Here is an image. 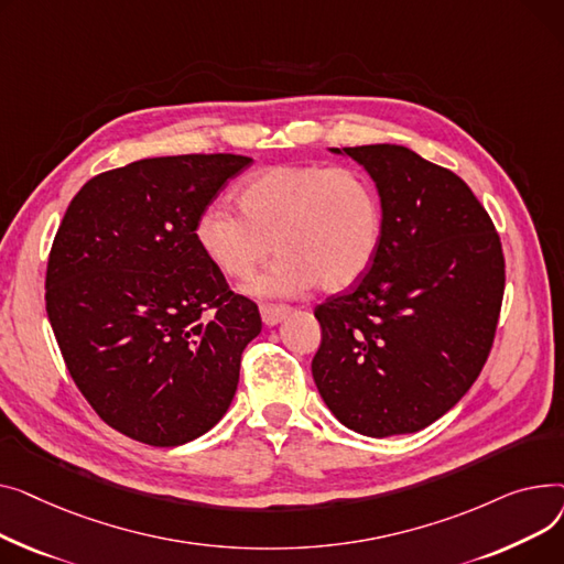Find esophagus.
Masks as SVG:
<instances>
[{
	"label": "esophagus",
	"instance_id": "1",
	"mask_svg": "<svg viewBox=\"0 0 564 564\" xmlns=\"http://www.w3.org/2000/svg\"><path fill=\"white\" fill-rule=\"evenodd\" d=\"M261 312V321L267 325H278L282 318L289 316L291 307H284V305H261L259 307Z\"/></svg>",
	"mask_w": 564,
	"mask_h": 564
}]
</instances>
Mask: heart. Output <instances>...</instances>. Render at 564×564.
I'll list each match as a JSON object with an SVG mask.
<instances>
[{
	"label": "heart",
	"mask_w": 564,
	"mask_h": 564,
	"mask_svg": "<svg viewBox=\"0 0 564 564\" xmlns=\"http://www.w3.org/2000/svg\"><path fill=\"white\" fill-rule=\"evenodd\" d=\"M239 209L212 203L195 223V241L231 280L250 278L282 254L250 291L289 297L318 284L337 293L373 267L384 231V205L376 182L348 165L280 163L250 175Z\"/></svg>",
	"instance_id": "obj_1"
}]
</instances>
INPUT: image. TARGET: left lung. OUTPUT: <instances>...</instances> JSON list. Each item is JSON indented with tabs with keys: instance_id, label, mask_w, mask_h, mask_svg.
Here are the masks:
<instances>
[{
	"instance_id": "1",
	"label": "left lung",
	"mask_w": 564,
	"mask_h": 564,
	"mask_svg": "<svg viewBox=\"0 0 564 564\" xmlns=\"http://www.w3.org/2000/svg\"><path fill=\"white\" fill-rule=\"evenodd\" d=\"M384 205L373 267L314 310L312 376L346 427L391 437L446 414L480 376L503 303L501 239L474 191L403 145L333 148Z\"/></svg>"
}]
</instances>
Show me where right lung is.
<instances>
[{
    "mask_svg": "<svg viewBox=\"0 0 564 564\" xmlns=\"http://www.w3.org/2000/svg\"><path fill=\"white\" fill-rule=\"evenodd\" d=\"M241 154L154 156L88 180L54 237L45 307L65 367L118 433L180 446L237 393L257 305L229 291L195 223Z\"/></svg>",
    "mask_w": 564,
    "mask_h": 564,
    "instance_id": "right-lung-1",
    "label": "right lung"
}]
</instances>
